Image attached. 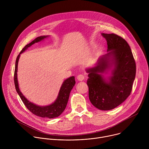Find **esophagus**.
<instances>
[{
    "label": "esophagus",
    "mask_w": 149,
    "mask_h": 149,
    "mask_svg": "<svg viewBox=\"0 0 149 149\" xmlns=\"http://www.w3.org/2000/svg\"><path fill=\"white\" fill-rule=\"evenodd\" d=\"M84 76L83 75H82V74H79V75H78V76H77V79L78 80V81H83L84 79Z\"/></svg>",
    "instance_id": "esophagus-1"
}]
</instances>
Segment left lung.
Instances as JSON below:
<instances>
[{
  "mask_svg": "<svg viewBox=\"0 0 149 149\" xmlns=\"http://www.w3.org/2000/svg\"><path fill=\"white\" fill-rule=\"evenodd\" d=\"M101 35L107 42V53L86 68L91 104L101 110L115 109L128 97L136 77V62L128 43L114 33ZM105 74L110 75L105 77Z\"/></svg>",
  "mask_w": 149,
  "mask_h": 149,
  "instance_id": "left-lung-1",
  "label": "left lung"
}]
</instances>
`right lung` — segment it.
I'll use <instances>...</instances> for the list:
<instances>
[{
	"mask_svg": "<svg viewBox=\"0 0 149 149\" xmlns=\"http://www.w3.org/2000/svg\"><path fill=\"white\" fill-rule=\"evenodd\" d=\"M49 36H40L33 40H32L31 43L26 45L21 51L20 54L17 56L16 63H15V70L14 74V82L16 90L19 95L20 98L22 100L24 104L25 105L26 107L33 114L44 118H53L58 117L60 116L63 111H64L67 107V104L68 103V101L70 97V94L71 93V90L75 86V77L72 76L63 82L62 86L60 88L58 97L55 101L48 105L40 106L36 105L31 101H29L24 95L21 93L19 89V84L17 81V65L20 56V54L25 52L29 47L32 46L35 43H38L42 40H44L45 38L49 37Z\"/></svg>",
	"mask_w": 149,
	"mask_h": 149,
	"instance_id": "1",
	"label": "right lung"
}]
</instances>
